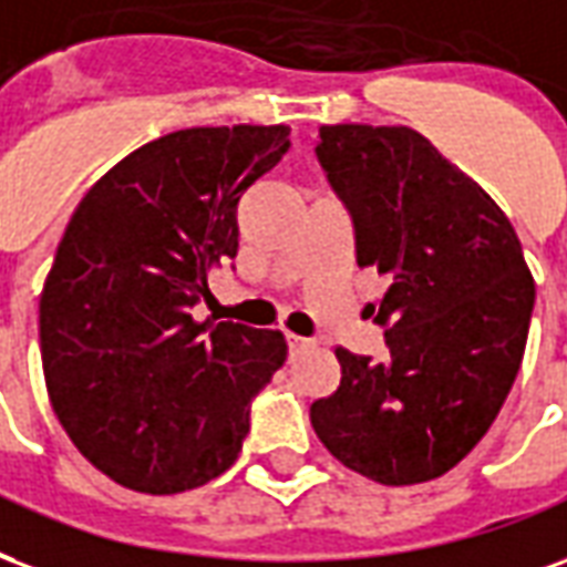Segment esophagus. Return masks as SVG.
<instances>
[{"mask_svg": "<svg viewBox=\"0 0 567 567\" xmlns=\"http://www.w3.org/2000/svg\"><path fill=\"white\" fill-rule=\"evenodd\" d=\"M287 344H289V353H301V350H308V347H311V338L287 334Z\"/></svg>", "mask_w": 567, "mask_h": 567, "instance_id": "1", "label": "esophagus"}]
</instances>
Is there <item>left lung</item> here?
Here are the masks:
<instances>
[{
  "instance_id": "8db88e82",
  "label": "left lung",
  "mask_w": 567,
  "mask_h": 567,
  "mask_svg": "<svg viewBox=\"0 0 567 567\" xmlns=\"http://www.w3.org/2000/svg\"><path fill=\"white\" fill-rule=\"evenodd\" d=\"M317 159L353 220L357 262L390 280L369 305L390 357L334 350L341 383L311 425L383 486L435 481L502 411L526 350L535 280L489 193L408 126H320Z\"/></svg>"
}]
</instances>
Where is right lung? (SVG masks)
Returning <instances> with one entry per match:
<instances>
[{
	"label": "right lung",
	"instance_id": "1",
	"mask_svg": "<svg viewBox=\"0 0 567 567\" xmlns=\"http://www.w3.org/2000/svg\"><path fill=\"white\" fill-rule=\"evenodd\" d=\"M287 151L284 123L168 132L99 177L65 226L39 305L48 395L81 456L126 489L220 477L287 359L275 329L193 317L238 254V202Z\"/></svg>",
	"mask_w": 567,
	"mask_h": 567
}]
</instances>
